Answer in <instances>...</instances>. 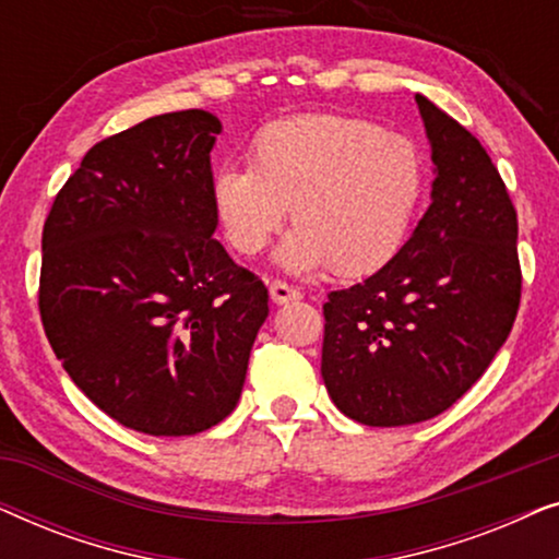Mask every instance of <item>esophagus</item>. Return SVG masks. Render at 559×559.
<instances>
[{
	"label": "esophagus",
	"mask_w": 559,
	"mask_h": 559,
	"mask_svg": "<svg viewBox=\"0 0 559 559\" xmlns=\"http://www.w3.org/2000/svg\"><path fill=\"white\" fill-rule=\"evenodd\" d=\"M270 297H272V302H274V305H287V302L300 300L302 293H300V289H297V287L287 285V282L274 280L272 285H270Z\"/></svg>",
	"instance_id": "34e87169"
}]
</instances>
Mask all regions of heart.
<instances>
[{
  "instance_id": "obj_1",
  "label": "heart",
  "mask_w": 559,
  "mask_h": 559,
  "mask_svg": "<svg viewBox=\"0 0 559 559\" xmlns=\"http://www.w3.org/2000/svg\"><path fill=\"white\" fill-rule=\"evenodd\" d=\"M427 190V159L402 132L364 119L305 114L262 127L249 170L213 175V211L243 257L262 251L289 209L295 231L280 264L308 274L333 266L366 277L404 247Z\"/></svg>"
}]
</instances>
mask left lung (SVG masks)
Here are the masks:
<instances>
[{
	"mask_svg": "<svg viewBox=\"0 0 559 559\" xmlns=\"http://www.w3.org/2000/svg\"><path fill=\"white\" fill-rule=\"evenodd\" d=\"M432 147V203L369 280L328 295L323 373L335 407L369 427L438 417L484 377L514 325L516 211L468 129L415 96Z\"/></svg>",
	"mask_w": 559,
	"mask_h": 559,
	"instance_id": "8db88e82",
	"label": "left lung"
}]
</instances>
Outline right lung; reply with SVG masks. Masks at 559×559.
<instances>
[{
  "label": "right lung",
  "mask_w": 559,
  "mask_h": 559,
  "mask_svg": "<svg viewBox=\"0 0 559 559\" xmlns=\"http://www.w3.org/2000/svg\"><path fill=\"white\" fill-rule=\"evenodd\" d=\"M221 121L159 114L81 159L43 228L40 318L73 384L144 435L228 417L270 316L264 282L213 239Z\"/></svg>",
  "instance_id": "obj_1"
}]
</instances>
